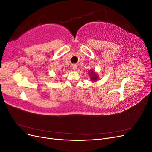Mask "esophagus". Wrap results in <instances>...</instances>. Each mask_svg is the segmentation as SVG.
Returning <instances> with one entry per match:
<instances>
[{
    "label": "esophagus",
    "instance_id": "34e87169",
    "mask_svg": "<svg viewBox=\"0 0 152 152\" xmlns=\"http://www.w3.org/2000/svg\"><path fill=\"white\" fill-rule=\"evenodd\" d=\"M72 68L73 70H76L77 68V65H76V64H73V65H72Z\"/></svg>",
    "mask_w": 152,
    "mask_h": 152
}]
</instances>
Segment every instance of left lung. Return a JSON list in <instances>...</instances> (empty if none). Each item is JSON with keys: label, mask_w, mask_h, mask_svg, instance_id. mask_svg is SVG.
I'll return each instance as SVG.
<instances>
[{"label": "left lung", "mask_w": 152, "mask_h": 152, "mask_svg": "<svg viewBox=\"0 0 152 152\" xmlns=\"http://www.w3.org/2000/svg\"><path fill=\"white\" fill-rule=\"evenodd\" d=\"M90 74H91V79L93 80L94 81L98 79V75L96 74V73H95L94 72V71H91L90 72Z\"/></svg>", "instance_id": "1"}]
</instances>
